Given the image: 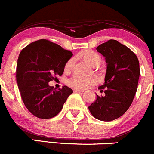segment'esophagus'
<instances>
[{"label":"esophagus","instance_id":"34e87169","mask_svg":"<svg viewBox=\"0 0 154 154\" xmlns=\"http://www.w3.org/2000/svg\"><path fill=\"white\" fill-rule=\"evenodd\" d=\"M74 91L75 92H79V93H82V92H84V91L79 90V89H75Z\"/></svg>","mask_w":154,"mask_h":154}]
</instances>
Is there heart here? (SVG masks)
Here are the masks:
<instances>
[{
  "label": "heart",
  "mask_w": 154,
  "mask_h": 154,
  "mask_svg": "<svg viewBox=\"0 0 154 154\" xmlns=\"http://www.w3.org/2000/svg\"><path fill=\"white\" fill-rule=\"evenodd\" d=\"M79 57L84 60L85 62L90 64L92 66H97L101 63V57L91 50H85L79 54ZM74 65V59L70 58L66 62L64 66V70L66 72L70 71ZM96 82L94 79H83L79 76H73L68 80L67 83L71 87L79 89H85L91 85H94Z\"/></svg>",
  "instance_id": "1"
}]
</instances>
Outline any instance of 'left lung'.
<instances>
[{"label": "left lung", "instance_id": "left-lung-1", "mask_svg": "<svg viewBox=\"0 0 154 154\" xmlns=\"http://www.w3.org/2000/svg\"><path fill=\"white\" fill-rule=\"evenodd\" d=\"M105 57V82L98 88L105 95H97L88 106L94 118L109 122L123 115L134 97L140 75L139 61L134 53L116 40L107 41L96 48Z\"/></svg>", "mask_w": 154, "mask_h": 154}]
</instances>
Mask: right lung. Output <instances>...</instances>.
Wrapping results in <instances>:
<instances>
[{
    "label": "right lung",
    "instance_id": "right-lung-1",
    "mask_svg": "<svg viewBox=\"0 0 154 154\" xmlns=\"http://www.w3.org/2000/svg\"><path fill=\"white\" fill-rule=\"evenodd\" d=\"M72 56L71 51L47 39L32 42L22 50L16 77L22 100L32 115L47 119L60 112L72 89L64 85L56 90L48 82L62 75Z\"/></svg>",
    "mask_w": 154,
    "mask_h": 154
}]
</instances>
